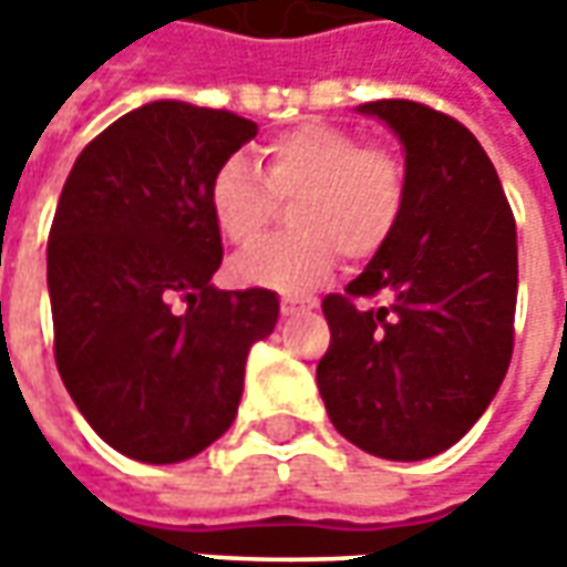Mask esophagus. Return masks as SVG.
I'll return each mask as SVG.
<instances>
[{"label": "esophagus", "mask_w": 567, "mask_h": 567, "mask_svg": "<svg viewBox=\"0 0 567 567\" xmlns=\"http://www.w3.org/2000/svg\"><path fill=\"white\" fill-rule=\"evenodd\" d=\"M312 306H316V299H293V296H284L280 299V312L284 316H299V312H306Z\"/></svg>", "instance_id": "34e87169"}]
</instances>
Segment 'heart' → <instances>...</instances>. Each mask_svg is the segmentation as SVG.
I'll use <instances>...</instances> for the list:
<instances>
[{
	"mask_svg": "<svg viewBox=\"0 0 567 567\" xmlns=\"http://www.w3.org/2000/svg\"><path fill=\"white\" fill-rule=\"evenodd\" d=\"M277 202L290 205L293 236L233 261V277L287 293L328 280L338 251L350 261L379 255L406 207V166L381 144H362L350 128L302 122L261 151V173L229 157L214 173L207 207L217 233L249 249L271 227Z\"/></svg>",
	"mask_w": 567,
	"mask_h": 567,
	"instance_id": "obj_1",
	"label": "heart"
}]
</instances>
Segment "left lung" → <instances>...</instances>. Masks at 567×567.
<instances>
[{
	"label": "left lung",
	"instance_id": "left-lung-1",
	"mask_svg": "<svg viewBox=\"0 0 567 567\" xmlns=\"http://www.w3.org/2000/svg\"><path fill=\"white\" fill-rule=\"evenodd\" d=\"M360 113L401 138L406 207L347 293L321 302L331 347L318 360V391L347 442L425 461L467 435L508 372L517 229L467 125L416 100H375Z\"/></svg>",
	"mask_w": 567,
	"mask_h": 567
}]
</instances>
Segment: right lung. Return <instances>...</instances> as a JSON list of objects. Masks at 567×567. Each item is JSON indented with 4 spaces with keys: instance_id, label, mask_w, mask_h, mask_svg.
<instances>
[{
    "instance_id": "obj_1",
    "label": "right lung",
    "mask_w": 567,
    "mask_h": 567,
    "mask_svg": "<svg viewBox=\"0 0 567 567\" xmlns=\"http://www.w3.org/2000/svg\"><path fill=\"white\" fill-rule=\"evenodd\" d=\"M255 135L227 110L154 100L103 128L62 186L47 246L55 365L125 457L179 464L217 442L251 343L277 324V293L210 284L224 243L207 188Z\"/></svg>"
}]
</instances>
